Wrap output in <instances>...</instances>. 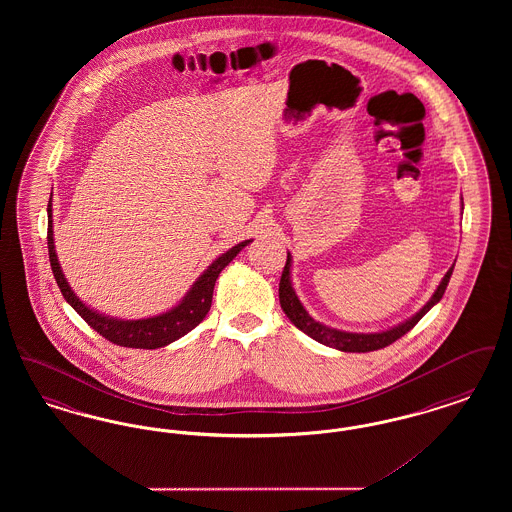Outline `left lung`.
Returning a JSON list of instances; mask_svg holds the SVG:
<instances>
[{
	"label": "left lung",
	"instance_id": "1",
	"mask_svg": "<svg viewBox=\"0 0 512 512\" xmlns=\"http://www.w3.org/2000/svg\"><path fill=\"white\" fill-rule=\"evenodd\" d=\"M290 268H292V257L288 253V259H286V267L282 270V278H280V305L286 313V317L292 320L293 326H297L301 332H305L309 338L317 340L322 345H328V347H334V349H340L345 353H368V351H376V349H382L386 345H390L395 340H399L401 336H405L411 328H414V324L424 317L439 299L443 297L445 288L449 284V278L453 274V268L455 265H451V268L447 270V274L443 276V280L439 282L438 290L434 292V295L430 297V301L416 313L409 320L393 326L386 332H374V334H357V332H343V330H336V328H330L322 322H318L315 318L311 317L305 307L301 305L299 297L295 295V290L292 288V276H290Z\"/></svg>",
	"mask_w": 512,
	"mask_h": 512
}]
</instances>
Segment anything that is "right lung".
I'll return each instance as SVG.
<instances>
[{"instance_id":"1","label":"right lung","mask_w":512,"mask_h":512,"mask_svg":"<svg viewBox=\"0 0 512 512\" xmlns=\"http://www.w3.org/2000/svg\"><path fill=\"white\" fill-rule=\"evenodd\" d=\"M251 240H245L226 253H222L219 259H215L207 270L197 278L190 292L184 295V299L172 307L171 311L157 315V317L140 318V320H124V318L105 317L99 315L98 311L90 309L86 303H82L74 295L69 282L65 280V274L59 267L57 253H55V244H53V219H51V199L48 203V251L49 263L55 276V282L67 303L73 307L74 311L92 326L99 336L105 340L113 341L122 347H136V349H157L165 347L172 341L186 336L190 330L207 317L213 301V290L215 282L219 278L222 268L226 267L245 245Z\"/></svg>"}]
</instances>
